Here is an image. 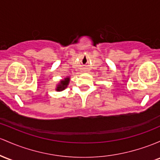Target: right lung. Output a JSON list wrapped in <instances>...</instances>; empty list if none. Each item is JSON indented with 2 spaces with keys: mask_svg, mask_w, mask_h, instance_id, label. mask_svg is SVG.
I'll use <instances>...</instances> for the list:
<instances>
[{
  "mask_svg": "<svg viewBox=\"0 0 160 160\" xmlns=\"http://www.w3.org/2000/svg\"><path fill=\"white\" fill-rule=\"evenodd\" d=\"M68 83H69V78H65L64 80H61L60 84L58 86L57 90L58 91L64 90V89L67 87V86L68 85Z\"/></svg>",
  "mask_w": 160,
  "mask_h": 160,
  "instance_id": "1",
  "label": "right lung"
}]
</instances>
